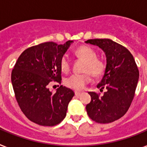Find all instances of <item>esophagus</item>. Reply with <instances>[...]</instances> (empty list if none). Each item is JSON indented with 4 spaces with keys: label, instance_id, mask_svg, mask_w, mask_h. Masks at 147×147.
Wrapping results in <instances>:
<instances>
[{
    "label": "esophagus",
    "instance_id": "34e87169",
    "mask_svg": "<svg viewBox=\"0 0 147 147\" xmlns=\"http://www.w3.org/2000/svg\"><path fill=\"white\" fill-rule=\"evenodd\" d=\"M75 95L76 97H79L80 96L82 95V93H79V92H75Z\"/></svg>",
    "mask_w": 147,
    "mask_h": 147
}]
</instances>
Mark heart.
I'll list each match as a JSON object with an SVG mask.
<instances>
[{
    "label": "heart",
    "instance_id": "1",
    "mask_svg": "<svg viewBox=\"0 0 147 147\" xmlns=\"http://www.w3.org/2000/svg\"><path fill=\"white\" fill-rule=\"evenodd\" d=\"M74 54L79 59L83 60L82 74H73L65 80V86L75 90H82L91 81V75L93 77L100 76L105 70L103 61L99 59L96 52L88 46H81L76 49ZM60 68L64 72H68L71 62L67 55H63L60 60Z\"/></svg>",
    "mask_w": 147,
    "mask_h": 147
}]
</instances>
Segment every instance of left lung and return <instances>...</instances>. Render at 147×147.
<instances>
[{"instance_id":"1","label":"left lung","mask_w":147,"mask_h":147,"mask_svg":"<svg viewBox=\"0 0 147 147\" xmlns=\"http://www.w3.org/2000/svg\"><path fill=\"white\" fill-rule=\"evenodd\" d=\"M106 54L107 65L104 76L96 87L106 89L104 95L89 92L91 101L86 107L91 119L97 123H111L125 115L134 98L139 80V69L129 50L110 39L88 40Z\"/></svg>"}]
</instances>
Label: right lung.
Wrapping results in <instances>:
<instances>
[{
  "label": "right lung",
  "mask_w": 147,
  "mask_h": 147,
  "mask_svg": "<svg viewBox=\"0 0 147 147\" xmlns=\"http://www.w3.org/2000/svg\"><path fill=\"white\" fill-rule=\"evenodd\" d=\"M72 41L65 44L46 42L25 50L11 71L15 96L28 119L43 126H54L66 116L68 103L75 93L60 86L53 93L49 84L61 82L60 60Z\"/></svg>",
  "instance_id": "obj_1"
}]
</instances>
